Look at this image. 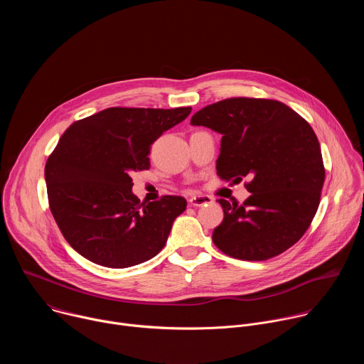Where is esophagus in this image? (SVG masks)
I'll return each instance as SVG.
<instances>
[{"mask_svg":"<svg viewBox=\"0 0 364 364\" xmlns=\"http://www.w3.org/2000/svg\"><path fill=\"white\" fill-rule=\"evenodd\" d=\"M190 205L193 207H200V205H207L213 203V197L212 196H207V194H198V196H193L190 200H188Z\"/></svg>","mask_w":364,"mask_h":364,"instance_id":"1","label":"esophagus"}]
</instances>
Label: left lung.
Wrapping results in <instances>:
<instances>
[{
    "label": "left lung",
    "mask_w": 364,
    "mask_h": 364,
    "mask_svg": "<svg viewBox=\"0 0 364 364\" xmlns=\"http://www.w3.org/2000/svg\"><path fill=\"white\" fill-rule=\"evenodd\" d=\"M222 134L218 176L243 178L250 196L239 204L219 198L223 222L213 243L240 261H267L295 245L313 222L326 168L311 125L285 103L261 97H229L191 117Z\"/></svg>",
    "instance_id": "8db88e82"
}]
</instances>
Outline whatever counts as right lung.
<instances>
[{
	"label": "right lung",
	"mask_w": 364,
	"mask_h": 364,
	"mask_svg": "<svg viewBox=\"0 0 364 364\" xmlns=\"http://www.w3.org/2000/svg\"><path fill=\"white\" fill-rule=\"evenodd\" d=\"M191 108H108L73 122L46 163L48 207L68 243L90 262L128 268L157 255L184 210L181 196L151 203L132 194L149 148Z\"/></svg>",
	"instance_id": "obj_1"
}]
</instances>
